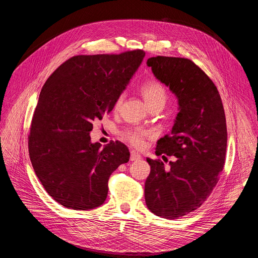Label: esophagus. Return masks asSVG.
<instances>
[{"label":"esophagus","instance_id":"1","mask_svg":"<svg viewBox=\"0 0 258 258\" xmlns=\"http://www.w3.org/2000/svg\"><path fill=\"white\" fill-rule=\"evenodd\" d=\"M141 159V155H140L139 153L135 152V151H131V154H130V160L131 161H136V160H140Z\"/></svg>","mask_w":258,"mask_h":258}]
</instances>
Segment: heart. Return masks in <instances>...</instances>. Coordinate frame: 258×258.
I'll use <instances>...</instances> for the list:
<instances>
[{
    "mask_svg": "<svg viewBox=\"0 0 258 258\" xmlns=\"http://www.w3.org/2000/svg\"><path fill=\"white\" fill-rule=\"evenodd\" d=\"M141 92L146 100V102L151 108L154 107H163L168 101V92L165 86L157 81L145 82L141 86ZM124 99V92H120L116 97L114 101V107L118 108ZM122 139L126 140L132 146L137 148H141L144 146L145 139L150 137V132L140 129V128H131L124 130L122 134Z\"/></svg>",
    "mask_w": 258,
    "mask_h": 258,
    "instance_id": "1",
    "label": "heart"
}]
</instances>
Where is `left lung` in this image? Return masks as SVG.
I'll use <instances>...</instances> for the list:
<instances>
[{
  "mask_svg": "<svg viewBox=\"0 0 258 258\" xmlns=\"http://www.w3.org/2000/svg\"><path fill=\"white\" fill-rule=\"evenodd\" d=\"M146 63L177 97L179 112L156 147V155L175 160L166 169L160 159H146L145 202L155 215L174 220L200 208L218 182L227 147L225 112L216 86L191 60L156 56Z\"/></svg>",
  "mask_w": 258,
  "mask_h": 258,
  "instance_id": "obj_1",
  "label": "left lung"
}]
</instances>
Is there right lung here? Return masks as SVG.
<instances>
[{
  "instance_id": "right-lung-1",
  "label": "right lung",
  "mask_w": 258,
  "mask_h": 258,
  "mask_svg": "<svg viewBox=\"0 0 258 258\" xmlns=\"http://www.w3.org/2000/svg\"><path fill=\"white\" fill-rule=\"evenodd\" d=\"M145 56L80 54L63 62L44 84L28 137L30 160L49 196L68 209L90 210L105 201L108 178L129 161L128 147L91 143L92 122L110 113Z\"/></svg>"
}]
</instances>
